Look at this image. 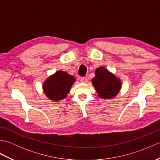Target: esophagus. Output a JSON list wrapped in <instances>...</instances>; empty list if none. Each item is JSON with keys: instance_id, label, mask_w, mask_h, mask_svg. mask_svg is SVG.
<instances>
[{"instance_id": "34e87169", "label": "esophagus", "mask_w": 160, "mask_h": 160, "mask_svg": "<svg viewBox=\"0 0 160 160\" xmlns=\"http://www.w3.org/2000/svg\"><path fill=\"white\" fill-rule=\"evenodd\" d=\"M80 82L82 83H87V78H81Z\"/></svg>"}]
</instances>
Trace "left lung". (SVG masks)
I'll return each instance as SVG.
<instances>
[{"mask_svg":"<svg viewBox=\"0 0 160 160\" xmlns=\"http://www.w3.org/2000/svg\"><path fill=\"white\" fill-rule=\"evenodd\" d=\"M91 81L98 96L102 99H113L122 88L120 78L104 67L97 68Z\"/></svg>","mask_w":160,"mask_h":160,"instance_id":"8db88e82","label":"left lung"}]
</instances>
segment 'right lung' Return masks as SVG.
<instances>
[{"label":"right lung","mask_w":160,"mask_h":160,"mask_svg":"<svg viewBox=\"0 0 160 160\" xmlns=\"http://www.w3.org/2000/svg\"><path fill=\"white\" fill-rule=\"evenodd\" d=\"M76 78L63 71H57L45 80L42 90L45 96L53 102H59L67 98Z\"/></svg>","instance_id":"1"}]
</instances>
